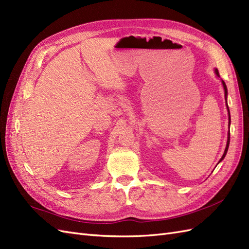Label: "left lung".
Here are the masks:
<instances>
[{"mask_svg": "<svg viewBox=\"0 0 249 249\" xmlns=\"http://www.w3.org/2000/svg\"><path fill=\"white\" fill-rule=\"evenodd\" d=\"M215 72H216V74H217V77H220V76H219V71H218V70H217V69L215 70ZM221 82H222V85H223V88H224V96H225V101H227V95H228V89H227V85H225V83H224V81H223V80H221ZM227 106H228V103H227ZM228 110H229V107H228ZM229 120H230V123H229V125H230V124H231V115H230V110H229ZM229 145H230V131H229V137H228V143H227V147H225L224 154H223V156L221 157L220 161H222V160L224 159L225 155H227V153H228V149H229ZM220 161H219V162H220Z\"/></svg>", "mask_w": 249, "mask_h": 249, "instance_id": "obj_1", "label": "left lung"}]
</instances>
